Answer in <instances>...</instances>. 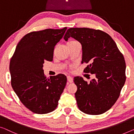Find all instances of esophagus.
Segmentation results:
<instances>
[{"mask_svg": "<svg viewBox=\"0 0 134 134\" xmlns=\"http://www.w3.org/2000/svg\"><path fill=\"white\" fill-rule=\"evenodd\" d=\"M67 81H68V82H70V83L73 82V79L72 77L70 76H67Z\"/></svg>", "mask_w": 134, "mask_h": 134, "instance_id": "1", "label": "esophagus"}]
</instances>
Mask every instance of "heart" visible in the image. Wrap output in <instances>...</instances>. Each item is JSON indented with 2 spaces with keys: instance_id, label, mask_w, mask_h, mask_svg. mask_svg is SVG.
<instances>
[{
  "instance_id": "1",
  "label": "heart",
  "mask_w": 134,
  "mask_h": 134,
  "mask_svg": "<svg viewBox=\"0 0 134 134\" xmlns=\"http://www.w3.org/2000/svg\"><path fill=\"white\" fill-rule=\"evenodd\" d=\"M77 43V42L76 41H73V40L69 41L67 42V44H73V43Z\"/></svg>"
}]
</instances>
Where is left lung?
<instances>
[{
	"mask_svg": "<svg viewBox=\"0 0 134 134\" xmlns=\"http://www.w3.org/2000/svg\"><path fill=\"white\" fill-rule=\"evenodd\" d=\"M70 37L81 44L82 63L88 64L83 71L96 76L88 83L82 77H74L77 107L87 114L104 113L116 102L125 83L124 57L111 36L100 30L71 27L64 39Z\"/></svg>",
	"mask_w": 134,
	"mask_h": 134,
	"instance_id": "1",
	"label": "left lung"
}]
</instances>
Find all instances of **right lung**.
Masks as SVG:
<instances>
[{"instance_id":"right-lung-1","label":"right lung","mask_w":134,"mask_h":134,"mask_svg":"<svg viewBox=\"0 0 134 134\" xmlns=\"http://www.w3.org/2000/svg\"><path fill=\"white\" fill-rule=\"evenodd\" d=\"M67 27L46 29L25 35L17 44L9 64L11 86L21 103L40 114L54 111L67 83L63 74L47 78L45 61L53 60L55 45Z\"/></svg>"}]
</instances>
